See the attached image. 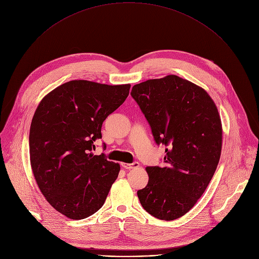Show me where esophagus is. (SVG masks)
<instances>
[{
    "instance_id": "1",
    "label": "esophagus",
    "mask_w": 259,
    "mask_h": 259,
    "mask_svg": "<svg viewBox=\"0 0 259 259\" xmlns=\"http://www.w3.org/2000/svg\"><path fill=\"white\" fill-rule=\"evenodd\" d=\"M121 165H122V167H124L125 169H131V168L138 167L139 164H138V162H133V163H122Z\"/></svg>"
}]
</instances>
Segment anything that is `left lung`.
Instances as JSON below:
<instances>
[{
	"label": "left lung",
	"mask_w": 259,
	"mask_h": 259,
	"mask_svg": "<svg viewBox=\"0 0 259 259\" xmlns=\"http://www.w3.org/2000/svg\"><path fill=\"white\" fill-rule=\"evenodd\" d=\"M131 96L149 122L156 144L164 145V165L148 166L149 183L137 196L160 220L189 211L205 191L219 163L222 126L208 94L177 75L150 79Z\"/></svg>",
	"instance_id": "left-lung-1"
}]
</instances>
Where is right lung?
Returning a JSON list of instances; mask_svg holds the SVG:
<instances>
[{
    "label": "right lung",
    "instance_id": "add662e5",
    "mask_svg": "<svg viewBox=\"0 0 259 259\" xmlns=\"http://www.w3.org/2000/svg\"><path fill=\"white\" fill-rule=\"evenodd\" d=\"M130 87L71 80L48 94L35 111L29 138L32 170L46 200L70 219L100 209L119 175V164L92 151L102 137L103 122L124 103Z\"/></svg>",
    "mask_w": 259,
    "mask_h": 259
}]
</instances>
